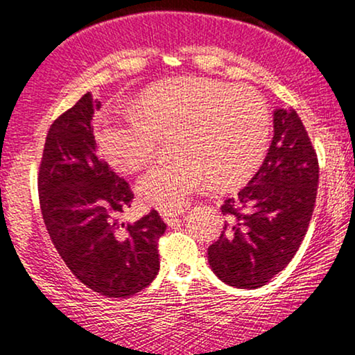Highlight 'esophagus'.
Here are the masks:
<instances>
[{
  "label": "esophagus",
  "mask_w": 355,
  "mask_h": 355,
  "mask_svg": "<svg viewBox=\"0 0 355 355\" xmlns=\"http://www.w3.org/2000/svg\"><path fill=\"white\" fill-rule=\"evenodd\" d=\"M178 214H180V212H177V211H162L161 216H162V218H164V222L173 223V222L177 220Z\"/></svg>",
  "instance_id": "esophagus-1"
}]
</instances>
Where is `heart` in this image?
Listing matches in <instances>:
<instances>
[{
	"label": "heart",
	"mask_w": 355,
	"mask_h": 355,
	"mask_svg": "<svg viewBox=\"0 0 355 355\" xmlns=\"http://www.w3.org/2000/svg\"><path fill=\"white\" fill-rule=\"evenodd\" d=\"M135 111L107 116L96 141L123 172L141 171L157 157L164 137H175L178 157L139 178L149 206L177 211L216 182L241 184L261 166L268 139V109L256 89L183 77L146 89Z\"/></svg>",
	"instance_id": "b5f03b06"
}]
</instances>
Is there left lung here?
<instances>
[{
  "label": "left lung",
  "mask_w": 355,
  "mask_h": 355,
  "mask_svg": "<svg viewBox=\"0 0 355 355\" xmlns=\"http://www.w3.org/2000/svg\"><path fill=\"white\" fill-rule=\"evenodd\" d=\"M267 157L236 198L225 199L223 232L207 249L216 275L234 288H261L297 252L315 207L318 159L294 109L273 112Z\"/></svg>",
  "instance_id": "left-lung-1"
}]
</instances>
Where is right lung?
I'll list each match as a JSON object with an SVG mask.
<instances>
[{"mask_svg":"<svg viewBox=\"0 0 355 355\" xmlns=\"http://www.w3.org/2000/svg\"><path fill=\"white\" fill-rule=\"evenodd\" d=\"M98 107L87 93L49 127L38 171L40 207L73 275L103 296L128 297L156 278L167 225L154 209L133 223L119 220L133 191L98 156L92 125Z\"/></svg>","mask_w":355,"mask_h":355,"instance_id":"add662e5","label":"right lung"}]
</instances>
